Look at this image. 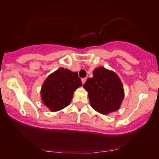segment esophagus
Wrapping results in <instances>:
<instances>
[{"instance_id":"obj_1","label":"esophagus","mask_w":159,"mask_h":159,"mask_svg":"<svg viewBox=\"0 0 159 159\" xmlns=\"http://www.w3.org/2000/svg\"><path fill=\"white\" fill-rule=\"evenodd\" d=\"M86 78H82V84H84V82H86Z\"/></svg>"}]
</instances>
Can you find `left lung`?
I'll list each match as a JSON object with an SVG mask.
<instances>
[{
    "mask_svg": "<svg viewBox=\"0 0 159 159\" xmlns=\"http://www.w3.org/2000/svg\"><path fill=\"white\" fill-rule=\"evenodd\" d=\"M93 75V77L88 78L83 84L88 93L91 107L104 115L119 110L125 97L119 76L103 66L95 68Z\"/></svg>",
    "mask_w": 159,
    "mask_h": 159,
    "instance_id": "obj_1",
    "label": "left lung"
}]
</instances>
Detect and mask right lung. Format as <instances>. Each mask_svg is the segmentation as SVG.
Instances as JSON below:
<instances>
[{
	"instance_id": "right-lung-1",
	"label": "right lung",
	"mask_w": 159,
	"mask_h": 159,
	"mask_svg": "<svg viewBox=\"0 0 159 159\" xmlns=\"http://www.w3.org/2000/svg\"><path fill=\"white\" fill-rule=\"evenodd\" d=\"M82 85L77 71L60 68L48 75L41 88V99L51 111H58L68 106L74 92Z\"/></svg>"
}]
</instances>
